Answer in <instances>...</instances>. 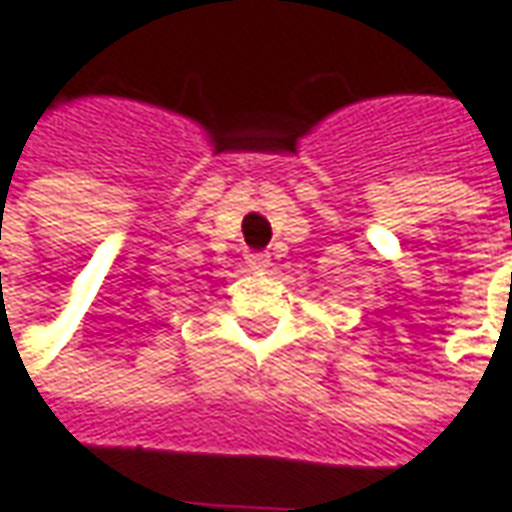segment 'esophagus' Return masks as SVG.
I'll return each mask as SVG.
<instances>
[{
  "instance_id": "esophagus-1",
  "label": "esophagus",
  "mask_w": 512,
  "mask_h": 512,
  "mask_svg": "<svg viewBox=\"0 0 512 512\" xmlns=\"http://www.w3.org/2000/svg\"><path fill=\"white\" fill-rule=\"evenodd\" d=\"M269 260H272L269 252H249V255H246V263H249L252 269H257V272H263V269L269 266Z\"/></svg>"
}]
</instances>
